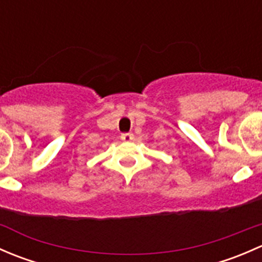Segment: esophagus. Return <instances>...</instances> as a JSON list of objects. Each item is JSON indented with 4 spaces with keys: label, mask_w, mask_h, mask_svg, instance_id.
I'll list each match as a JSON object with an SVG mask.
<instances>
[{
    "label": "esophagus",
    "mask_w": 262,
    "mask_h": 262,
    "mask_svg": "<svg viewBox=\"0 0 262 262\" xmlns=\"http://www.w3.org/2000/svg\"><path fill=\"white\" fill-rule=\"evenodd\" d=\"M121 139H123V141H125V142H130V141H133V139H134V136L132 133H123V134H121Z\"/></svg>",
    "instance_id": "obj_1"
}]
</instances>
